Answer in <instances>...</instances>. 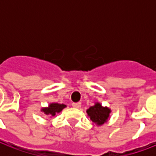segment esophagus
I'll return each mask as SVG.
<instances>
[{
	"instance_id": "esophagus-1",
	"label": "esophagus",
	"mask_w": 156,
	"mask_h": 156,
	"mask_svg": "<svg viewBox=\"0 0 156 156\" xmlns=\"http://www.w3.org/2000/svg\"><path fill=\"white\" fill-rule=\"evenodd\" d=\"M73 107L75 108H79L81 107V104L80 103H73Z\"/></svg>"
}]
</instances>
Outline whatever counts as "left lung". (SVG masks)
Wrapping results in <instances>:
<instances>
[{"mask_svg":"<svg viewBox=\"0 0 156 156\" xmlns=\"http://www.w3.org/2000/svg\"><path fill=\"white\" fill-rule=\"evenodd\" d=\"M110 113V108L102 106L99 103H95L94 106H91L87 109L88 116L90 118L92 122L98 126H101L108 121Z\"/></svg>","mask_w":156,"mask_h":156,"instance_id":"1","label":"left lung"}]
</instances>
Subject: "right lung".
Here are the masks:
<instances>
[{
  "label": "right lung",
  "mask_w": 156,
  "mask_h": 156,
  "mask_svg": "<svg viewBox=\"0 0 156 156\" xmlns=\"http://www.w3.org/2000/svg\"><path fill=\"white\" fill-rule=\"evenodd\" d=\"M67 106L62 104L61 105V104H58V103H51L48 107L41 108V111L43 112L46 115H49L50 117H52V116H55L56 114L60 113Z\"/></svg>",
  "instance_id": "right-lung-1"
}]
</instances>
